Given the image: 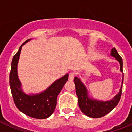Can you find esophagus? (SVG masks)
Returning a JSON list of instances; mask_svg holds the SVG:
<instances>
[{"label": "esophagus", "mask_w": 132, "mask_h": 132, "mask_svg": "<svg viewBox=\"0 0 132 132\" xmlns=\"http://www.w3.org/2000/svg\"><path fill=\"white\" fill-rule=\"evenodd\" d=\"M75 76V73L74 72H70V74H69V76H68V79L70 81L73 80V79H74Z\"/></svg>", "instance_id": "esophagus-1"}]
</instances>
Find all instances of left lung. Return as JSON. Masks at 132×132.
<instances>
[{"mask_svg":"<svg viewBox=\"0 0 132 132\" xmlns=\"http://www.w3.org/2000/svg\"><path fill=\"white\" fill-rule=\"evenodd\" d=\"M111 55L114 57L120 63V70L123 72V59L119 55L117 49L114 48L112 49ZM124 76V75L123 74ZM123 81L122 86L120 91L116 95L114 98L108 101H100L92 100L90 99L88 96V92L84 85L81 81L79 78L75 77L74 79V82L75 84L76 94L78 97V103L79 108L85 115L91 118H100L104 117L105 115L110 112L119 103L121 99L122 90H123Z\"/></svg>","mask_w":132,"mask_h":132,"instance_id":"8db88e82","label":"left lung"}]
</instances>
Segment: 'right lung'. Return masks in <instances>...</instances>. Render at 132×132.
Returning <instances> with one entry per match:
<instances>
[{"label":"right lung","mask_w":132,"mask_h":132,"mask_svg":"<svg viewBox=\"0 0 132 132\" xmlns=\"http://www.w3.org/2000/svg\"><path fill=\"white\" fill-rule=\"evenodd\" d=\"M29 40H26L13 56L9 73V85L13 101L20 112L32 118L44 119L49 117L53 113L57 105L58 94L68 81V75L66 74L55 81L49 88L40 94L27 95L24 93L21 90V84L18 77L17 66L22 46Z\"/></svg>","instance_id":"right-lung-1"}]
</instances>
